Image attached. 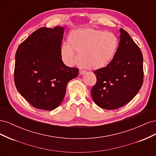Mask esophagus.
Here are the masks:
<instances>
[{
    "instance_id": "1",
    "label": "esophagus",
    "mask_w": 156,
    "mask_h": 156,
    "mask_svg": "<svg viewBox=\"0 0 156 156\" xmlns=\"http://www.w3.org/2000/svg\"><path fill=\"white\" fill-rule=\"evenodd\" d=\"M86 72H85V71H84V70H81V69H80L79 70V75H83L84 73H85Z\"/></svg>"
}]
</instances>
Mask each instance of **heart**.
I'll return each instance as SVG.
<instances>
[{"mask_svg": "<svg viewBox=\"0 0 156 156\" xmlns=\"http://www.w3.org/2000/svg\"><path fill=\"white\" fill-rule=\"evenodd\" d=\"M68 42L60 46V55L64 62L69 66L79 60L88 69H99L109 64L115 56L119 40L112 32L86 29L71 32Z\"/></svg>", "mask_w": 156, "mask_h": 156, "instance_id": "b5f03b06", "label": "heart"}]
</instances>
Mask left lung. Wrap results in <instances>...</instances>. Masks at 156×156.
Segmentation results:
<instances>
[{
  "instance_id": "left-lung-1",
  "label": "left lung",
  "mask_w": 156,
  "mask_h": 156,
  "mask_svg": "<svg viewBox=\"0 0 156 156\" xmlns=\"http://www.w3.org/2000/svg\"><path fill=\"white\" fill-rule=\"evenodd\" d=\"M119 47L107 66L94 71L97 82L91 90L96 104L113 110L129 103L138 93L143 82L142 52L128 33L120 29Z\"/></svg>"
}]
</instances>
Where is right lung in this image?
Returning a JSON list of instances; mask_svg holds the SVG:
<instances>
[{"instance_id": "add662e5", "label": "right lung", "mask_w": 156, "mask_h": 156, "mask_svg": "<svg viewBox=\"0 0 156 156\" xmlns=\"http://www.w3.org/2000/svg\"><path fill=\"white\" fill-rule=\"evenodd\" d=\"M64 28H40L16 51V87L28 102L39 109L52 111L58 107L68 82L78 76L79 69L66 66L61 57Z\"/></svg>"}]
</instances>
